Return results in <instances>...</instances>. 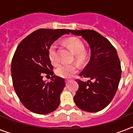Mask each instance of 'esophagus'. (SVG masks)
Segmentation results:
<instances>
[{"mask_svg": "<svg viewBox=\"0 0 133 133\" xmlns=\"http://www.w3.org/2000/svg\"><path fill=\"white\" fill-rule=\"evenodd\" d=\"M69 80H68V79H66V80H65V83H66L67 85H68V83H69Z\"/></svg>", "mask_w": 133, "mask_h": 133, "instance_id": "obj_1", "label": "esophagus"}]
</instances>
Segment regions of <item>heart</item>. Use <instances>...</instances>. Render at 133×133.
I'll return each instance as SVG.
<instances>
[{
    "mask_svg": "<svg viewBox=\"0 0 133 133\" xmlns=\"http://www.w3.org/2000/svg\"><path fill=\"white\" fill-rule=\"evenodd\" d=\"M63 43L75 54V60L77 62L80 64L85 62L87 58V54L84 51V44L80 38L77 37H70L65 40ZM48 56L50 62L53 65H56L58 63L56 45L55 43L50 45L48 50ZM78 70L79 68L76 64L60 65L56 68L55 72L59 77L65 79H70L77 73Z\"/></svg>",
    "mask_w": 133,
    "mask_h": 133,
    "instance_id": "1",
    "label": "heart"
}]
</instances>
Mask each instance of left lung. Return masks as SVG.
<instances>
[{
	"label": "left lung",
	"instance_id": "1",
	"mask_svg": "<svg viewBox=\"0 0 133 133\" xmlns=\"http://www.w3.org/2000/svg\"><path fill=\"white\" fill-rule=\"evenodd\" d=\"M69 33L84 38L91 52L88 63L79 74L90 80H77L79 89L74 97L75 103L84 111L99 112L111 102L117 90L122 75L117 52L107 38L96 31L69 30Z\"/></svg>",
	"mask_w": 133,
	"mask_h": 133
}]
</instances>
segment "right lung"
<instances>
[{
    "label": "right lung",
    "mask_w": 133,
    "mask_h": 133,
    "mask_svg": "<svg viewBox=\"0 0 133 133\" xmlns=\"http://www.w3.org/2000/svg\"><path fill=\"white\" fill-rule=\"evenodd\" d=\"M69 30L39 29L28 35L16 48L11 61V78L15 92L26 108L39 115L54 111L60 104L65 80L53 75L48 50ZM44 74L51 81H43Z\"/></svg>",
    "instance_id": "obj_1"
}]
</instances>
